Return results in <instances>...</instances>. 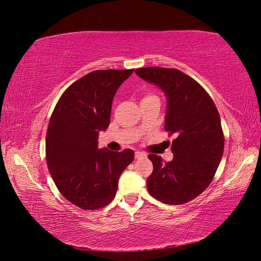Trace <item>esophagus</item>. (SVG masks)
I'll return each mask as SVG.
<instances>
[{"label":"esophagus","instance_id":"1","mask_svg":"<svg viewBox=\"0 0 261 261\" xmlns=\"http://www.w3.org/2000/svg\"><path fill=\"white\" fill-rule=\"evenodd\" d=\"M135 158L136 159H145V158H147V154L141 152V151H136L135 152Z\"/></svg>","mask_w":261,"mask_h":261}]
</instances>
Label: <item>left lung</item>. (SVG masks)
<instances>
[{"label": "left lung", "mask_w": 261, "mask_h": 261, "mask_svg": "<svg viewBox=\"0 0 261 261\" xmlns=\"http://www.w3.org/2000/svg\"><path fill=\"white\" fill-rule=\"evenodd\" d=\"M135 73L167 97L165 130L176 134L173 160L149 154L153 171L147 188L153 198L168 204L191 201L206 189L223 155L224 137L218 110L202 87L175 68L145 67Z\"/></svg>", "instance_id": "left-lung-1"}]
</instances>
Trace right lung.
Listing matches in <instances>:
<instances>
[{
    "mask_svg": "<svg viewBox=\"0 0 261 261\" xmlns=\"http://www.w3.org/2000/svg\"><path fill=\"white\" fill-rule=\"evenodd\" d=\"M134 69L94 70L70 85L50 118L45 137L46 163L60 193L75 206L96 210L116 195L118 178L134 151L98 148L107 130L116 90Z\"/></svg>",
    "mask_w": 261,
    "mask_h": 261,
    "instance_id": "obj_1",
    "label": "right lung"
}]
</instances>
